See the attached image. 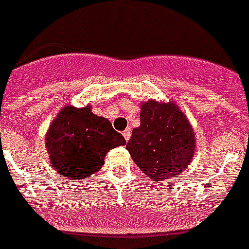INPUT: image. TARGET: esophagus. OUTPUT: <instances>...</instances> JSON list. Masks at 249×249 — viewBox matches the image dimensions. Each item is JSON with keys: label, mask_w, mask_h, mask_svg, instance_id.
Listing matches in <instances>:
<instances>
[{"label": "esophagus", "mask_w": 249, "mask_h": 249, "mask_svg": "<svg viewBox=\"0 0 249 249\" xmlns=\"http://www.w3.org/2000/svg\"><path fill=\"white\" fill-rule=\"evenodd\" d=\"M123 136H124V138L126 140V141H129V138H130V136H132V132H130V129H125L124 132H123Z\"/></svg>", "instance_id": "obj_1"}]
</instances>
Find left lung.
Here are the masks:
<instances>
[{
	"mask_svg": "<svg viewBox=\"0 0 249 249\" xmlns=\"http://www.w3.org/2000/svg\"><path fill=\"white\" fill-rule=\"evenodd\" d=\"M141 125L126 143L138 168L155 181L176 178L192 162L196 134L174 102L150 99L141 103Z\"/></svg>",
	"mask_w": 249,
	"mask_h": 249,
	"instance_id": "obj_1",
	"label": "left lung"
}]
</instances>
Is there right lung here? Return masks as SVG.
Masks as SVG:
<instances>
[{"mask_svg":"<svg viewBox=\"0 0 249 249\" xmlns=\"http://www.w3.org/2000/svg\"><path fill=\"white\" fill-rule=\"evenodd\" d=\"M125 143L111 121L92 113L90 106L62 107L45 134L51 164L70 180L87 179L98 172L108 151Z\"/></svg>","mask_w":249,"mask_h":249,"instance_id":"1","label":"right lung"}]
</instances>
